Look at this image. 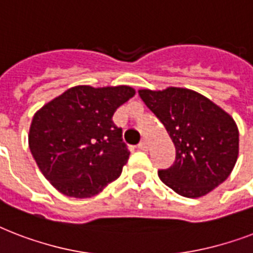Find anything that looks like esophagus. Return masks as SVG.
<instances>
[{"label": "esophagus", "instance_id": "obj_1", "mask_svg": "<svg viewBox=\"0 0 253 253\" xmlns=\"http://www.w3.org/2000/svg\"><path fill=\"white\" fill-rule=\"evenodd\" d=\"M138 148H139V150H142V151L148 150V143H147V140H144V139H143L142 142L138 144Z\"/></svg>", "mask_w": 253, "mask_h": 253}]
</instances>
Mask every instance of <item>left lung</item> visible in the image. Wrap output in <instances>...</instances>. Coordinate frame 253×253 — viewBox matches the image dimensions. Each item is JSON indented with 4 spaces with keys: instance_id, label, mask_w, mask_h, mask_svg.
<instances>
[{
    "instance_id": "obj_1",
    "label": "left lung",
    "mask_w": 253,
    "mask_h": 253,
    "mask_svg": "<svg viewBox=\"0 0 253 253\" xmlns=\"http://www.w3.org/2000/svg\"><path fill=\"white\" fill-rule=\"evenodd\" d=\"M139 95L176 147L173 166L159 170L167 186L182 197L197 198L230 176L239 154V131L226 111L184 87L142 89Z\"/></svg>"
}]
</instances>
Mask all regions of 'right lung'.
I'll return each instance as SVG.
<instances>
[{
  "label": "right lung",
  "instance_id": "obj_1",
  "mask_svg": "<svg viewBox=\"0 0 253 253\" xmlns=\"http://www.w3.org/2000/svg\"><path fill=\"white\" fill-rule=\"evenodd\" d=\"M131 86L79 85L34 115L29 147L43 176L64 196L89 198L117 180L130 151L113 122Z\"/></svg>",
  "mask_w": 253,
  "mask_h": 253
}]
</instances>
